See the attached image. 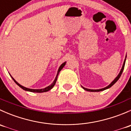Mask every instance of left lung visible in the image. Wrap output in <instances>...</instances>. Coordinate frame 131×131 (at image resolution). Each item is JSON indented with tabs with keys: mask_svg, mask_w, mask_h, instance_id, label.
<instances>
[{
	"mask_svg": "<svg viewBox=\"0 0 131 131\" xmlns=\"http://www.w3.org/2000/svg\"><path fill=\"white\" fill-rule=\"evenodd\" d=\"M126 57H127V56H125V60H124V64H123V66H122V69H121V72H120L119 74H118V75H117V77H116L115 79L114 80H113V81L111 83V84H110V85H108V86L106 87V88H103V89H87V88H84V87H82V88L83 89H84V90H85V91H89V92H100V91H104V90H106V89H108V88H111V87H112V85H113V84H115L116 82H117V80H118V79H119V78L121 77V75H122V72H123V70H124V66H125V60H126Z\"/></svg>",
	"mask_w": 131,
	"mask_h": 131,
	"instance_id": "obj_1",
	"label": "left lung"
}]
</instances>
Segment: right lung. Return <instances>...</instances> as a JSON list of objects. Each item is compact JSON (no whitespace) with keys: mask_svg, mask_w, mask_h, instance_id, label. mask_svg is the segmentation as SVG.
<instances>
[{"mask_svg":"<svg viewBox=\"0 0 131 131\" xmlns=\"http://www.w3.org/2000/svg\"><path fill=\"white\" fill-rule=\"evenodd\" d=\"M65 64H66V62H64V63H63V64H62L60 66V67H59V69H58V71L57 75H56V78H55V79H54V80L53 82H52V84H51V85H49L48 87H47V88H44V89H28V88H25V87L22 86V85H20V84H18V83L15 80H14V78H13V77L11 76V75H10V76H11V78H12V79H13V80H14V82H15L16 84L17 85H18V86L20 87V88H21V89H23V90L26 91H30V92H47V91H49V90H51V89H52V88H53L55 84H56V80H57L58 76V74H59V72H60V71L62 69H63V67H64V65H65Z\"/></svg>","mask_w":131,"mask_h":131,"instance_id":"add662e5","label":"right lung"}]
</instances>
